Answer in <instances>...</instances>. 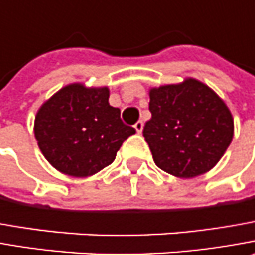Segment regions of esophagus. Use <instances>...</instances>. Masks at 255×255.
Here are the masks:
<instances>
[{"label": "esophagus", "mask_w": 255, "mask_h": 255, "mask_svg": "<svg viewBox=\"0 0 255 255\" xmlns=\"http://www.w3.org/2000/svg\"><path fill=\"white\" fill-rule=\"evenodd\" d=\"M134 128H135L136 134H141V132H142V129H144V123H142V121H136Z\"/></svg>", "instance_id": "obj_1"}]
</instances>
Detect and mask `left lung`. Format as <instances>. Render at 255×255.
<instances>
[{"instance_id":"1","label":"left lung","mask_w":255,"mask_h":255,"mask_svg":"<svg viewBox=\"0 0 255 255\" xmlns=\"http://www.w3.org/2000/svg\"><path fill=\"white\" fill-rule=\"evenodd\" d=\"M151 120L145 141L154 162L176 178L209 172L229 148L234 121L223 99L207 84L186 77L176 84L149 89Z\"/></svg>"}]
</instances>
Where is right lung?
Masks as SVG:
<instances>
[{
    "label": "right lung",
    "mask_w": 255,
    "mask_h": 255,
    "mask_svg": "<svg viewBox=\"0 0 255 255\" xmlns=\"http://www.w3.org/2000/svg\"><path fill=\"white\" fill-rule=\"evenodd\" d=\"M109 87L70 83L39 107L33 132L40 152L55 169L87 178L109 166L135 129L109 103Z\"/></svg>",
    "instance_id": "obj_1"
}]
</instances>
